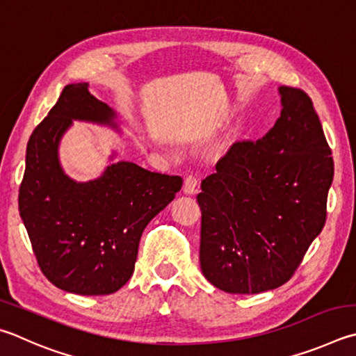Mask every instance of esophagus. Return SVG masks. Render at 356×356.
<instances>
[{
	"mask_svg": "<svg viewBox=\"0 0 356 356\" xmlns=\"http://www.w3.org/2000/svg\"><path fill=\"white\" fill-rule=\"evenodd\" d=\"M196 188H197V177L195 174H190V176H186L185 179L184 193H186V195H193V193H196Z\"/></svg>",
	"mask_w": 356,
	"mask_h": 356,
	"instance_id": "34e87169",
	"label": "esophagus"
}]
</instances>
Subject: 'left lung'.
<instances>
[{
    "label": "left lung",
    "mask_w": 356,
    "mask_h": 356,
    "mask_svg": "<svg viewBox=\"0 0 356 356\" xmlns=\"http://www.w3.org/2000/svg\"><path fill=\"white\" fill-rule=\"evenodd\" d=\"M282 113L257 141H236L197 195L200 269L230 294L286 283L324 229L333 157L309 96L279 88Z\"/></svg>",
    "instance_id": "1"
}]
</instances>
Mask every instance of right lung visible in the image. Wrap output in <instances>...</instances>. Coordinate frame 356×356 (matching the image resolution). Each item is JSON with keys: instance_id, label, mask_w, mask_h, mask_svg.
<instances>
[{"instance_id": "add662e5", "label": "right lung", "mask_w": 356, "mask_h": 356, "mask_svg": "<svg viewBox=\"0 0 356 356\" xmlns=\"http://www.w3.org/2000/svg\"><path fill=\"white\" fill-rule=\"evenodd\" d=\"M115 118L87 82L70 83L26 147L18 210L42 273L73 294L104 296L126 285L141 234L182 188V177L132 161L111 163L88 182L63 172L59 143L73 120L118 129Z\"/></svg>"}]
</instances>
